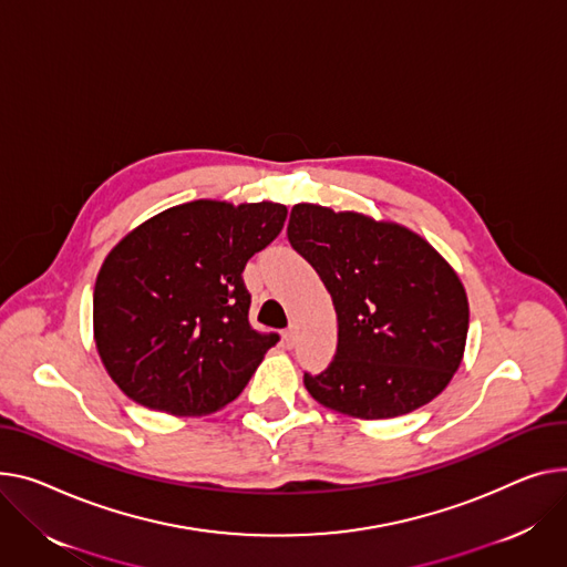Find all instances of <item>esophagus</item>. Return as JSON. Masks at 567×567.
Masks as SVG:
<instances>
[{
	"label": "esophagus",
	"mask_w": 567,
	"mask_h": 567,
	"mask_svg": "<svg viewBox=\"0 0 567 567\" xmlns=\"http://www.w3.org/2000/svg\"><path fill=\"white\" fill-rule=\"evenodd\" d=\"M282 344H285L287 349H293V344H296V332H293L291 328L282 332Z\"/></svg>",
	"instance_id": "34e87169"
}]
</instances>
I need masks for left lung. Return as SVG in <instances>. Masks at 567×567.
Here are the masks:
<instances>
[{"label":"left lung","instance_id":"1","mask_svg":"<svg viewBox=\"0 0 567 567\" xmlns=\"http://www.w3.org/2000/svg\"><path fill=\"white\" fill-rule=\"evenodd\" d=\"M287 235L326 285L337 353L306 390L353 420H392L433 401L458 371L467 291L417 233L362 212L298 203Z\"/></svg>","mask_w":567,"mask_h":567}]
</instances>
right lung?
Masks as SVG:
<instances>
[{"label": "right lung", "mask_w": 567, "mask_h": 567, "mask_svg": "<svg viewBox=\"0 0 567 567\" xmlns=\"http://www.w3.org/2000/svg\"><path fill=\"white\" fill-rule=\"evenodd\" d=\"M280 203L194 200L143 220L104 257L93 339L118 390L175 417L235 401L278 334L248 323L246 261L282 230Z\"/></svg>", "instance_id": "add662e5"}]
</instances>
